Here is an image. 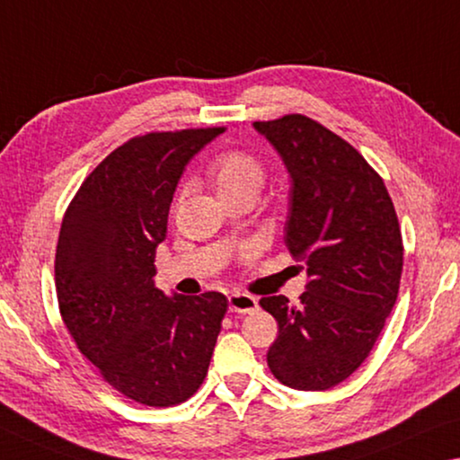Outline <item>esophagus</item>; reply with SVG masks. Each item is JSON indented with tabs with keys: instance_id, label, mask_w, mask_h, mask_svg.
<instances>
[{
	"instance_id": "1",
	"label": "esophagus",
	"mask_w": 460,
	"mask_h": 460,
	"mask_svg": "<svg viewBox=\"0 0 460 460\" xmlns=\"http://www.w3.org/2000/svg\"><path fill=\"white\" fill-rule=\"evenodd\" d=\"M228 304H230V313H236V314H246V313H252L254 308H257V298L251 294H230L228 296Z\"/></svg>"
}]
</instances>
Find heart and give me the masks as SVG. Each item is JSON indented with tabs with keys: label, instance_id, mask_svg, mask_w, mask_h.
Wrapping results in <instances>:
<instances>
[{
	"label": "heart",
	"instance_id": "b5f03b06",
	"mask_svg": "<svg viewBox=\"0 0 460 460\" xmlns=\"http://www.w3.org/2000/svg\"><path fill=\"white\" fill-rule=\"evenodd\" d=\"M211 179H214L217 193L224 197V201L240 195L257 197L265 185L267 168L257 154L244 150V147H232L216 158L214 166H211ZM187 190L189 182H182L181 195H185Z\"/></svg>",
	"mask_w": 460,
	"mask_h": 460
}]
</instances>
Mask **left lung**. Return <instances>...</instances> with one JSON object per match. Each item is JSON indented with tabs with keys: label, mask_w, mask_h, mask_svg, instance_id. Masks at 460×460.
I'll return each mask as SVG.
<instances>
[{
	"label": "left lung",
	"mask_w": 460,
	"mask_h": 460,
	"mask_svg": "<svg viewBox=\"0 0 460 460\" xmlns=\"http://www.w3.org/2000/svg\"><path fill=\"white\" fill-rule=\"evenodd\" d=\"M292 176L286 244L306 263L298 306L265 296L279 335L267 366L281 385L327 391L356 372L397 302L402 238L380 174L356 147L310 117L257 121Z\"/></svg>",
	"instance_id": "obj_1"
}]
</instances>
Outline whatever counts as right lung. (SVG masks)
Returning <instances> with one entry per match:
<instances>
[{
  "label": "right lung",
  "mask_w": 460,
  "mask_h": 460,
  "mask_svg": "<svg viewBox=\"0 0 460 460\" xmlns=\"http://www.w3.org/2000/svg\"><path fill=\"white\" fill-rule=\"evenodd\" d=\"M226 127L152 131L112 150L63 216L59 313L104 383L147 407H172L203 385L228 298H168L154 286L156 246L187 162Z\"/></svg>",
  "instance_id": "right-lung-1"
}]
</instances>
